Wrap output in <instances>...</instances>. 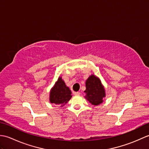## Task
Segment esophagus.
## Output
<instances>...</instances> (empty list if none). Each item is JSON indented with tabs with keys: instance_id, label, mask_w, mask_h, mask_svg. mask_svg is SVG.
Returning <instances> with one entry per match:
<instances>
[{
	"instance_id": "esophagus-1",
	"label": "esophagus",
	"mask_w": 149,
	"mask_h": 149,
	"mask_svg": "<svg viewBox=\"0 0 149 149\" xmlns=\"http://www.w3.org/2000/svg\"><path fill=\"white\" fill-rule=\"evenodd\" d=\"M73 94H74V95H80V93L77 92V91H74V92H73Z\"/></svg>"
}]
</instances>
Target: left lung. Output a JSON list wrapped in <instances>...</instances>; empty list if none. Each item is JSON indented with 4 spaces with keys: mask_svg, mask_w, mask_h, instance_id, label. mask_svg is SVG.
Returning <instances> with one entry per match:
<instances>
[{
    "mask_svg": "<svg viewBox=\"0 0 149 149\" xmlns=\"http://www.w3.org/2000/svg\"><path fill=\"white\" fill-rule=\"evenodd\" d=\"M86 93L85 98L95 106L99 105L103 102V98L106 97L105 89L99 77L92 74L86 81Z\"/></svg>",
    "mask_w": 149,
    "mask_h": 149,
    "instance_id": "left-lung-1",
    "label": "left lung"
}]
</instances>
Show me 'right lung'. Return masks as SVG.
I'll return each mask as SVG.
<instances>
[{
	"label": "right lung",
	"mask_w": 149,
	"mask_h": 149,
	"mask_svg": "<svg viewBox=\"0 0 149 149\" xmlns=\"http://www.w3.org/2000/svg\"><path fill=\"white\" fill-rule=\"evenodd\" d=\"M70 90L66 86L62 78L59 77L50 91V102L63 106L70 100L72 98Z\"/></svg>",
	"instance_id": "right-lung-1"
}]
</instances>
